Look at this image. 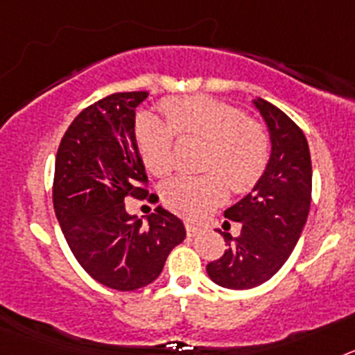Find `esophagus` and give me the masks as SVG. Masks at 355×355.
I'll list each match as a JSON object with an SVG mask.
<instances>
[{"mask_svg":"<svg viewBox=\"0 0 355 355\" xmlns=\"http://www.w3.org/2000/svg\"><path fill=\"white\" fill-rule=\"evenodd\" d=\"M184 229H187V233L190 234V236H196V234H199L205 227L199 224H196V222H192V220H184Z\"/></svg>","mask_w":355,"mask_h":355,"instance_id":"34e87169","label":"esophagus"}]
</instances>
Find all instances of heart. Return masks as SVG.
Segmentation results:
<instances>
[{
  "label": "heart",
  "instance_id": "obj_1",
  "mask_svg": "<svg viewBox=\"0 0 355 355\" xmlns=\"http://www.w3.org/2000/svg\"><path fill=\"white\" fill-rule=\"evenodd\" d=\"M167 124L144 115L137 122V142L150 174L165 178L174 168V135L206 142L200 175H178L162 190L163 202L184 216H199L224 200L229 188L250 192L270 163V135L261 122L213 97L192 96L162 103Z\"/></svg>",
  "mask_w": 355,
  "mask_h": 355
}]
</instances>
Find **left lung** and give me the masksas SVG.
Masks as SVG:
<instances>
[{
    "label": "left lung",
    "instance_id": "1",
    "mask_svg": "<svg viewBox=\"0 0 355 355\" xmlns=\"http://www.w3.org/2000/svg\"><path fill=\"white\" fill-rule=\"evenodd\" d=\"M254 105L270 130V163L252 192L224 211L241 224L240 236L222 233L227 250L206 266L213 283L229 290H250L277 274L311 205V156L302 130L261 97Z\"/></svg>",
    "mask_w": 355,
    "mask_h": 355
}]
</instances>
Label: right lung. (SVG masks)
<instances>
[{
  "label": "right lung",
  "mask_w": 355,
  "mask_h": 355,
  "mask_svg": "<svg viewBox=\"0 0 355 355\" xmlns=\"http://www.w3.org/2000/svg\"><path fill=\"white\" fill-rule=\"evenodd\" d=\"M147 96L117 92L87 106L65 131L55 162L53 206L62 233L83 270L119 291L153 283L184 240L183 222L162 206L147 225L124 208L126 197L147 196L135 140V108Z\"/></svg>",
  "instance_id": "add662e5"
}]
</instances>
